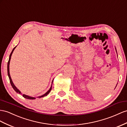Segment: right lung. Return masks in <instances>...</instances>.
<instances>
[{
  "instance_id": "add662e5",
  "label": "right lung",
  "mask_w": 127,
  "mask_h": 127,
  "mask_svg": "<svg viewBox=\"0 0 127 127\" xmlns=\"http://www.w3.org/2000/svg\"><path fill=\"white\" fill-rule=\"evenodd\" d=\"M16 47H17V46L13 48V49L12 50V52H11V53L10 55H9V60H8V63H7V73H8V77H9V81H10V83H11V86H12V87H13V89L16 92H17V93H19V94H22V93H21V92L20 91H19V90L17 88V87H16V86L14 85V84H13V83L12 80V79H11V78L10 74H9V62H10V60H11V58L12 54L14 50L15 49V48ZM53 80L52 81V83H53ZM51 87H52V86H51L50 89L46 93H45V94H44L43 95H41V96H38V97H44V96H47V95H48V94H49V92H50V91H51ZM22 96L24 97L25 98L27 99H36V97H32V96H28V95H22Z\"/></svg>"
}]
</instances>
